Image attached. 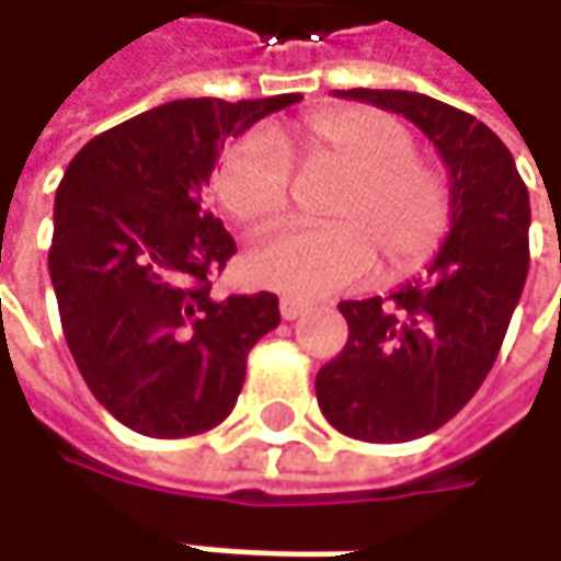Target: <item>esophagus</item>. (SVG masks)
Listing matches in <instances>:
<instances>
[{"label": "esophagus", "mask_w": 561, "mask_h": 561, "mask_svg": "<svg viewBox=\"0 0 561 561\" xmlns=\"http://www.w3.org/2000/svg\"><path fill=\"white\" fill-rule=\"evenodd\" d=\"M306 309H309V302H302V299H293V296H284V299H280V318H284V321H296Z\"/></svg>", "instance_id": "obj_1"}]
</instances>
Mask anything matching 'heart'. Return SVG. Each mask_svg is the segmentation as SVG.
Instances as JSON below:
<instances>
[{
  "instance_id": "heart-1",
  "label": "heart",
  "mask_w": 561,
  "mask_h": 561,
  "mask_svg": "<svg viewBox=\"0 0 561 561\" xmlns=\"http://www.w3.org/2000/svg\"><path fill=\"white\" fill-rule=\"evenodd\" d=\"M287 146L306 164L346 171L328 199L324 227H284L249 252L259 284L293 296H328L365 284L377 268V248L387 271L424 265L449 230V190L419 162L415 137L397 118L375 108H331L306 118L280 142L265 127L230 142L215 168V193L247 227L277 221L293 190Z\"/></svg>"
}]
</instances>
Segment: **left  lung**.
I'll use <instances>...</instances> for the list:
<instances>
[{
    "label": "left lung",
    "instance_id": "obj_1",
    "mask_svg": "<svg viewBox=\"0 0 561 561\" xmlns=\"http://www.w3.org/2000/svg\"><path fill=\"white\" fill-rule=\"evenodd\" d=\"M409 118L449 174V233L421 277L390 299H346L343 353L314 377L340 434L405 443L462 409L500 356L528 277L530 199L515 159L486 124L409 90H336Z\"/></svg>",
    "mask_w": 561,
    "mask_h": 561
}]
</instances>
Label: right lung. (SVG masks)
<instances>
[{
  "label": "right lung",
  "instance_id": "add662e5",
  "mask_svg": "<svg viewBox=\"0 0 561 561\" xmlns=\"http://www.w3.org/2000/svg\"><path fill=\"white\" fill-rule=\"evenodd\" d=\"M299 99L164 102L93 137L55 190L61 331L93 397L137 434L178 440L221 424L249 350L280 324L274 293H211L237 243L203 186L230 137Z\"/></svg>",
  "mask_w": 561,
  "mask_h": 561
}]
</instances>
